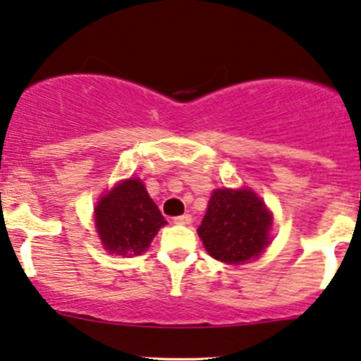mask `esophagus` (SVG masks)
Instances as JSON below:
<instances>
[{
	"mask_svg": "<svg viewBox=\"0 0 361 361\" xmlns=\"http://www.w3.org/2000/svg\"><path fill=\"white\" fill-rule=\"evenodd\" d=\"M173 222L180 224V226H188V224H192V215H190V214L178 215V217L173 219Z\"/></svg>",
	"mask_w": 361,
	"mask_h": 361,
	"instance_id": "1",
	"label": "esophagus"
}]
</instances>
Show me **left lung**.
Segmentation results:
<instances>
[{
	"label": "left lung",
	"instance_id": "left-lung-1",
	"mask_svg": "<svg viewBox=\"0 0 361 361\" xmlns=\"http://www.w3.org/2000/svg\"><path fill=\"white\" fill-rule=\"evenodd\" d=\"M270 227L271 214L251 190H215L198 235L212 258L239 264L263 252Z\"/></svg>",
	"mask_w": 361,
	"mask_h": 361
}]
</instances>
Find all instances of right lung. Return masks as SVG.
I'll use <instances>...</instances> for the list:
<instances>
[{
	"label": "right lung",
	"instance_id": "right-lung-1",
	"mask_svg": "<svg viewBox=\"0 0 361 361\" xmlns=\"http://www.w3.org/2000/svg\"><path fill=\"white\" fill-rule=\"evenodd\" d=\"M98 234L115 255H140L157 231L168 224L142 181L127 180L102 198L97 210Z\"/></svg>",
	"mask_w": 361,
	"mask_h": 361
}]
</instances>
